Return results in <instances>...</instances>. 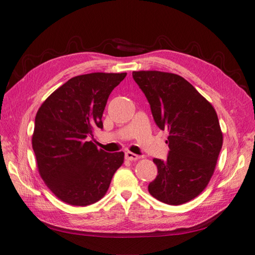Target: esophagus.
I'll use <instances>...</instances> for the list:
<instances>
[{
	"instance_id": "1",
	"label": "esophagus",
	"mask_w": 255,
	"mask_h": 255,
	"mask_svg": "<svg viewBox=\"0 0 255 255\" xmlns=\"http://www.w3.org/2000/svg\"><path fill=\"white\" fill-rule=\"evenodd\" d=\"M125 158H126L129 161H136V160L140 159V155L134 154V153L130 152V151H127V152L125 153Z\"/></svg>"
}]
</instances>
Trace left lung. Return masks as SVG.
<instances>
[{"label": "left lung", "mask_w": 255, "mask_h": 255, "mask_svg": "<svg viewBox=\"0 0 255 255\" xmlns=\"http://www.w3.org/2000/svg\"><path fill=\"white\" fill-rule=\"evenodd\" d=\"M155 124L167 130L166 160L153 159L158 175L148 186L162 203L182 205L208 185L223 147V132L213 105L180 75L133 71Z\"/></svg>", "instance_id": "1"}]
</instances>
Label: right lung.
I'll return each instance as SVG.
<instances>
[{"label": "right lung", "instance_id": "1", "mask_svg": "<svg viewBox=\"0 0 255 255\" xmlns=\"http://www.w3.org/2000/svg\"><path fill=\"white\" fill-rule=\"evenodd\" d=\"M127 73L78 75L42 103L35 118L31 143L37 167L48 188L73 206H88L104 197L124 152L108 153L86 141L102 116L108 96Z\"/></svg>", "mask_w": 255, "mask_h": 255}]
</instances>
